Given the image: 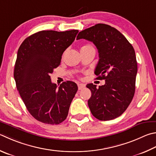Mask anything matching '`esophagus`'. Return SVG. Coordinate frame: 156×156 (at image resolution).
<instances>
[{
	"label": "esophagus",
	"mask_w": 156,
	"mask_h": 156,
	"mask_svg": "<svg viewBox=\"0 0 156 156\" xmlns=\"http://www.w3.org/2000/svg\"><path fill=\"white\" fill-rule=\"evenodd\" d=\"M78 90H82V89H83L84 87H85V85L83 84H78Z\"/></svg>",
	"instance_id": "34e87169"
}]
</instances>
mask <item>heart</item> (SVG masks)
I'll use <instances>...</instances> for the list:
<instances>
[{
  "instance_id": "heart-1",
  "label": "heart",
  "mask_w": 156,
  "mask_h": 156,
  "mask_svg": "<svg viewBox=\"0 0 156 156\" xmlns=\"http://www.w3.org/2000/svg\"><path fill=\"white\" fill-rule=\"evenodd\" d=\"M88 47H92V46H90V45H89V44H88V45H85V46H83V48H88Z\"/></svg>"
}]
</instances>
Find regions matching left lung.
<instances>
[{
  "label": "left lung",
  "instance_id": "obj_1",
  "mask_svg": "<svg viewBox=\"0 0 156 156\" xmlns=\"http://www.w3.org/2000/svg\"><path fill=\"white\" fill-rule=\"evenodd\" d=\"M77 39L92 41L98 50L95 73L105 84L97 88L88 84L91 91L88 105L94 117L109 121L119 117L131 103L135 93L137 61L132 44L123 34L108 24H98L78 33Z\"/></svg>",
  "mask_w": 156,
  "mask_h": 156
}]
</instances>
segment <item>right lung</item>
<instances>
[{
	"label": "right lung",
	"mask_w": 156,
	"mask_h": 156,
	"mask_svg": "<svg viewBox=\"0 0 156 156\" xmlns=\"http://www.w3.org/2000/svg\"><path fill=\"white\" fill-rule=\"evenodd\" d=\"M78 33L39 31L25 39L19 48L13 72L16 87L28 111L40 122L57 125L68 115L77 84L66 81L57 88L50 74Z\"/></svg>",
	"instance_id": "right-lung-1"
}]
</instances>
